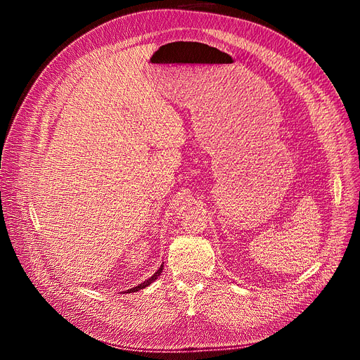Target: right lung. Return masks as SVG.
<instances>
[{"label": "right lung", "instance_id": "1", "mask_svg": "<svg viewBox=\"0 0 360 360\" xmlns=\"http://www.w3.org/2000/svg\"><path fill=\"white\" fill-rule=\"evenodd\" d=\"M161 272H163V264H161L160 266V268H158V271L153 275V276H150V278H148V280L145 281V283H142V284H139V285H136V287H133V288H130V290H127V293H133V292H139V290H142V288H145V287H148L150 283H154L155 280H157V278L160 276V274Z\"/></svg>", "mask_w": 360, "mask_h": 360}]
</instances>
